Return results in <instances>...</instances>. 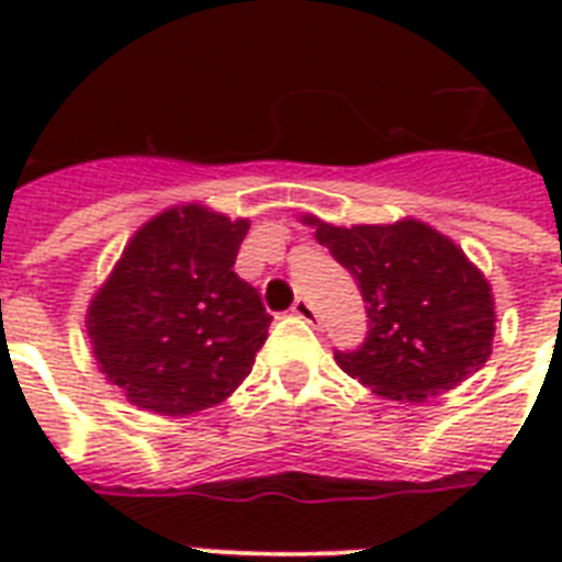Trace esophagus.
<instances>
[{
    "label": "esophagus",
    "instance_id": "esophagus-1",
    "mask_svg": "<svg viewBox=\"0 0 562 562\" xmlns=\"http://www.w3.org/2000/svg\"><path fill=\"white\" fill-rule=\"evenodd\" d=\"M291 312H294V315H297V317H303V321H308V324H317L315 306H312V303H308L306 297L294 300V306H291Z\"/></svg>",
    "mask_w": 562,
    "mask_h": 562
}]
</instances>
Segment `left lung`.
Here are the masks:
<instances>
[{"label":"left lung","mask_w":562,"mask_h":562,"mask_svg":"<svg viewBox=\"0 0 562 562\" xmlns=\"http://www.w3.org/2000/svg\"><path fill=\"white\" fill-rule=\"evenodd\" d=\"M315 238L356 277L370 333L335 361L364 387L396 402H426L487 364L496 300L487 277L426 221L335 227L303 215Z\"/></svg>","instance_id":"8db88e82"}]
</instances>
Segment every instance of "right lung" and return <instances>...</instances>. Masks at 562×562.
<instances>
[{
  "instance_id": "add662e5",
  "label": "right lung",
  "mask_w": 562,
  "mask_h": 562,
  "mask_svg": "<svg viewBox=\"0 0 562 562\" xmlns=\"http://www.w3.org/2000/svg\"><path fill=\"white\" fill-rule=\"evenodd\" d=\"M247 227L203 203L169 206L136 229L92 294V356L131 405L187 417L250 375L271 315L233 271Z\"/></svg>"
}]
</instances>
